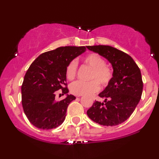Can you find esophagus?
Wrapping results in <instances>:
<instances>
[{
  "mask_svg": "<svg viewBox=\"0 0 159 159\" xmlns=\"http://www.w3.org/2000/svg\"><path fill=\"white\" fill-rule=\"evenodd\" d=\"M80 96H81V95H78V96H77V97H80Z\"/></svg>",
  "mask_w": 159,
  "mask_h": 159,
  "instance_id": "obj_1",
  "label": "esophagus"
}]
</instances>
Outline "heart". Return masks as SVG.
Returning <instances> with one entry per match:
<instances>
[{"label": "heart", "instance_id": "heart-1", "mask_svg": "<svg viewBox=\"0 0 159 159\" xmlns=\"http://www.w3.org/2000/svg\"><path fill=\"white\" fill-rule=\"evenodd\" d=\"M84 61L88 66L92 68L89 74V81H77L70 85V92L76 95H90L96 93L100 89V85L106 87L112 78V71L107 66L105 59L97 53H91L86 55ZM78 64L72 60L67 64L66 68V77L69 80L74 79L77 73Z\"/></svg>", "mask_w": 159, "mask_h": 159}]
</instances>
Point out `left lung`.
Masks as SVG:
<instances>
[{
    "mask_svg": "<svg viewBox=\"0 0 159 159\" xmlns=\"http://www.w3.org/2000/svg\"><path fill=\"white\" fill-rule=\"evenodd\" d=\"M87 47L107 59L113 68L110 83L98 95L104 101H95L87 110V116L101 125L116 126L123 123L141 99L143 81L140 69L131 56L110 46Z\"/></svg>",
    "mask_w": 159,
    "mask_h": 159,
    "instance_id": "1",
    "label": "left lung"
}]
</instances>
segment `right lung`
<instances>
[{
    "mask_svg": "<svg viewBox=\"0 0 159 159\" xmlns=\"http://www.w3.org/2000/svg\"><path fill=\"white\" fill-rule=\"evenodd\" d=\"M85 51V47H61L42 53L30 65L21 86V102L32 125L51 129L64 122L68 105L75 97L67 94L66 98L56 101L55 92L68 93L66 66Z\"/></svg>",
    "mask_w": 159,
    "mask_h": 159,
    "instance_id": "right-lung-1",
    "label": "right lung"
}]
</instances>
